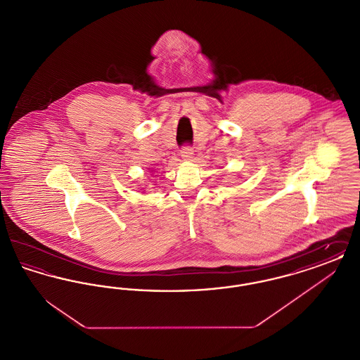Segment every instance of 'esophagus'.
<instances>
[{"label": "esophagus", "mask_w": 360, "mask_h": 360, "mask_svg": "<svg viewBox=\"0 0 360 360\" xmlns=\"http://www.w3.org/2000/svg\"><path fill=\"white\" fill-rule=\"evenodd\" d=\"M193 148L190 147V146H184L182 148H181V156L185 159V160H190L191 158H193Z\"/></svg>", "instance_id": "1"}]
</instances>
